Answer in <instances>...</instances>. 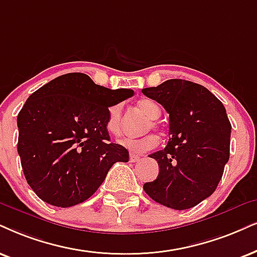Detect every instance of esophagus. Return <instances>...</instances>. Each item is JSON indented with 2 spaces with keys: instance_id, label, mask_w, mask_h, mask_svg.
Segmentation results:
<instances>
[{
  "instance_id": "obj_1",
  "label": "esophagus",
  "mask_w": 257,
  "mask_h": 257,
  "mask_svg": "<svg viewBox=\"0 0 257 257\" xmlns=\"http://www.w3.org/2000/svg\"><path fill=\"white\" fill-rule=\"evenodd\" d=\"M129 160H131V162H138V161H140V157L135 154H131L129 155Z\"/></svg>"
}]
</instances>
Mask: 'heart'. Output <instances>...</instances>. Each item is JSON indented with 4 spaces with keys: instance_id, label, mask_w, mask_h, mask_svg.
<instances>
[{
    "instance_id": "obj_1",
    "label": "heart",
    "mask_w": 257,
    "mask_h": 257,
    "mask_svg": "<svg viewBox=\"0 0 257 257\" xmlns=\"http://www.w3.org/2000/svg\"><path fill=\"white\" fill-rule=\"evenodd\" d=\"M138 108L145 113L147 117L151 118V122L147 123L146 125V132L151 131V129H157L158 123L157 118L160 116L161 110L160 106L158 105L157 102L149 98H142L138 102ZM122 105L115 104L111 105L108 110V117H106L105 126L106 131L112 135H119L122 131ZM118 144L131 151L135 154H141V153L152 151L158 146V139L154 135H146L144 138L133 139V138H124L118 141Z\"/></svg>"
}]
</instances>
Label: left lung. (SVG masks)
<instances>
[{
    "instance_id": "1",
    "label": "left lung",
    "mask_w": 257,
    "mask_h": 257,
    "mask_svg": "<svg viewBox=\"0 0 257 257\" xmlns=\"http://www.w3.org/2000/svg\"><path fill=\"white\" fill-rule=\"evenodd\" d=\"M142 93L170 113V141L149 155L160 170L144 185L145 192L174 210L196 206L215 192L229 161L231 124L225 108L206 87L184 79H168Z\"/></svg>"
}]
</instances>
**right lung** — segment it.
Instances as JSON below:
<instances>
[{"label": "right lung", "instance_id": "right-lung-1", "mask_svg": "<svg viewBox=\"0 0 257 257\" xmlns=\"http://www.w3.org/2000/svg\"><path fill=\"white\" fill-rule=\"evenodd\" d=\"M134 95L67 73L32 93L18 115V152L26 180L41 200L70 207L98 190L115 162L129 153L110 142L108 110Z\"/></svg>", "mask_w": 257, "mask_h": 257}]
</instances>
